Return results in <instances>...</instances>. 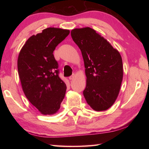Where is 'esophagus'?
<instances>
[{
	"instance_id": "1",
	"label": "esophagus",
	"mask_w": 149,
	"mask_h": 149,
	"mask_svg": "<svg viewBox=\"0 0 149 149\" xmlns=\"http://www.w3.org/2000/svg\"><path fill=\"white\" fill-rule=\"evenodd\" d=\"M75 74H72V75H71V76H70L69 77V79L70 80H72V79H74V77H75Z\"/></svg>"
}]
</instances>
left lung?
<instances>
[{"instance_id": "obj_1", "label": "left lung", "mask_w": 149, "mask_h": 149, "mask_svg": "<svg viewBox=\"0 0 149 149\" xmlns=\"http://www.w3.org/2000/svg\"><path fill=\"white\" fill-rule=\"evenodd\" d=\"M71 36L84 61L87 77L85 99L93 110H107L116 100L122 81L120 52L90 27L73 29Z\"/></svg>"}]
</instances>
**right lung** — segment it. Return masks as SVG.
I'll use <instances>...</instances> for the list:
<instances>
[{
  "label": "right lung",
  "instance_id": "add662e5",
  "mask_svg": "<svg viewBox=\"0 0 149 149\" xmlns=\"http://www.w3.org/2000/svg\"><path fill=\"white\" fill-rule=\"evenodd\" d=\"M69 33L67 29H45L29 37L19 52L17 70L24 93L44 115L56 113L65 97L66 85L58 75L53 52Z\"/></svg>",
  "mask_w": 149,
  "mask_h": 149
}]
</instances>
